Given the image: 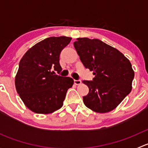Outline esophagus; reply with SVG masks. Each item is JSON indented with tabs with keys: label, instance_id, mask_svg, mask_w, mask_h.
Listing matches in <instances>:
<instances>
[{
	"label": "esophagus",
	"instance_id": "esophagus-1",
	"mask_svg": "<svg viewBox=\"0 0 148 148\" xmlns=\"http://www.w3.org/2000/svg\"><path fill=\"white\" fill-rule=\"evenodd\" d=\"M74 84H75L76 85H79V84H82V81H81V80H79V79L74 80Z\"/></svg>",
	"mask_w": 148,
	"mask_h": 148
}]
</instances>
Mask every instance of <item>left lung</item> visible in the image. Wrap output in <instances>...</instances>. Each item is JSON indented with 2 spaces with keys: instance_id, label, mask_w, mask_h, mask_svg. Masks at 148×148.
Instances as JSON below:
<instances>
[{
  "instance_id": "left-lung-1",
  "label": "left lung",
  "mask_w": 148,
  "mask_h": 148,
  "mask_svg": "<svg viewBox=\"0 0 148 148\" xmlns=\"http://www.w3.org/2000/svg\"><path fill=\"white\" fill-rule=\"evenodd\" d=\"M74 48L85 68L93 71V81H83L89 93L85 106L98 113L115 109L132 90L135 73L127 58L99 39L78 38Z\"/></svg>"
}]
</instances>
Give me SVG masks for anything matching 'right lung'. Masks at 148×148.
I'll use <instances>...</instances> for the list:
<instances>
[{
  "label": "right lung",
  "mask_w": 148,
  "mask_h": 148,
  "mask_svg": "<svg viewBox=\"0 0 148 148\" xmlns=\"http://www.w3.org/2000/svg\"><path fill=\"white\" fill-rule=\"evenodd\" d=\"M66 36L49 37L26 52L15 78L18 94L25 105L38 114H50L63 106L74 80L56 74L62 71L59 55L71 41Z\"/></svg>",
  "instance_id": "1"
}]
</instances>
